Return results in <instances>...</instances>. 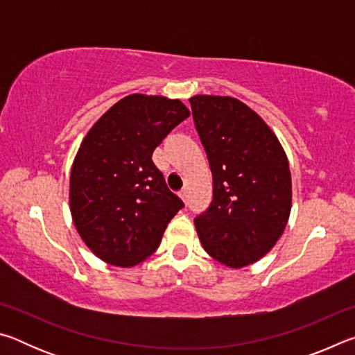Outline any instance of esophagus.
Returning <instances> with one entry per match:
<instances>
[{"label": "esophagus", "instance_id": "34e87169", "mask_svg": "<svg viewBox=\"0 0 355 355\" xmlns=\"http://www.w3.org/2000/svg\"><path fill=\"white\" fill-rule=\"evenodd\" d=\"M180 197H182V200L183 202H188V189H182V191H180Z\"/></svg>", "mask_w": 355, "mask_h": 355}]
</instances>
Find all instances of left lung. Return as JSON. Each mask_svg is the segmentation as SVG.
<instances>
[{
	"instance_id": "8db88e82",
	"label": "left lung",
	"mask_w": 355,
	"mask_h": 355,
	"mask_svg": "<svg viewBox=\"0 0 355 355\" xmlns=\"http://www.w3.org/2000/svg\"><path fill=\"white\" fill-rule=\"evenodd\" d=\"M213 173V200L196 216L209 255L239 269L260 260L284 233L291 211V173L272 130L243 101L189 98Z\"/></svg>"
}]
</instances>
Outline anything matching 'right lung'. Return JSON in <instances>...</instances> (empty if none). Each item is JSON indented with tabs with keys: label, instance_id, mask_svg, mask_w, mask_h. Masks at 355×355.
<instances>
[{
	"label": "right lung",
	"instance_id": "right-lung-1",
	"mask_svg": "<svg viewBox=\"0 0 355 355\" xmlns=\"http://www.w3.org/2000/svg\"><path fill=\"white\" fill-rule=\"evenodd\" d=\"M186 117L180 100L133 94L84 137L71 166L70 211L83 241L103 261L130 268L146 260L184 207L152 155Z\"/></svg>",
	"mask_w": 355,
	"mask_h": 355
}]
</instances>
